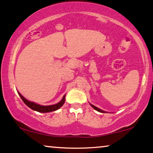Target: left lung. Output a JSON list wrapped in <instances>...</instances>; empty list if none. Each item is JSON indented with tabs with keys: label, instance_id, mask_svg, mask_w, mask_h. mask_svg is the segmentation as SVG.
<instances>
[{
	"label": "left lung",
	"instance_id": "8db88e82",
	"mask_svg": "<svg viewBox=\"0 0 153 153\" xmlns=\"http://www.w3.org/2000/svg\"><path fill=\"white\" fill-rule=\"evenodd\" d=\"M91 106H92V107H93L94 109H95L96 111H99V112H101V113H104V111H102V110H101V109H100L99 108H97V107H96V106H95L94 105H92L91 104Z\"/></svg>",
	"mask_w": 153,
	"mask_h": 153
}]
</instances>
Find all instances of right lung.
I'll use <instances>...</instances> for the list:
<instances>
[{"label": "right lung", "mask_w": 153, "mask_h": 153, "mask_svg": "<svg viewBox=\"0 0 153 153\" xmlns=\"http://www.w3.org/2000/svg\"><path fill=\"white\" fill-rule=\"evenodd\" d=\"M18 93L20 97L22 98L23 102H24L29 108H30L31 109L36 111L40 112V113H47V112H51V111H53L57 110L63 105V104L65 103V95H64L61 101L58 102V104H54V105H50V106H42V105H39V104H35L34 102L28 101V100H27L26 98L23 97V96L21 95L19 92Z\"/></svg>", "instance_id": "obj_1"}]
</instances>
